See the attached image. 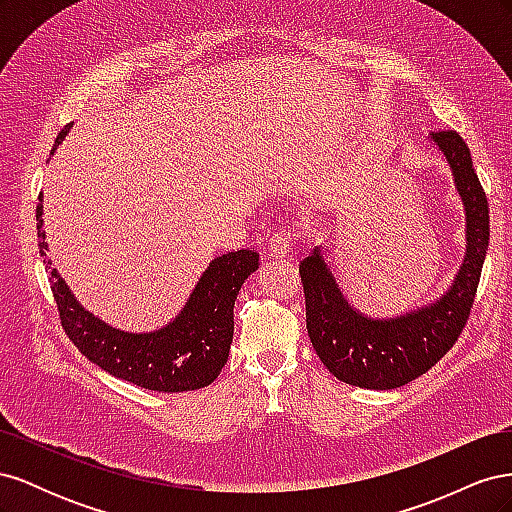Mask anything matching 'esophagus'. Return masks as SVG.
Wrapping results in <instances>:
<instances>
[{
    "mask_svg": "<svg viewBox=\"0 0 512 512\" xmlns=\"http://www.w3.org/2000/svg\"><path fill=\"white\" fill-rule=\"evenodd\" d=\"M292 245H294V235H290V232H286V230H282V232H277V235H273L271 239H269V254L271 256H286L290 250H292Z\"/></svg>",
    "mask_w": 512,
    "mask_h": 512,
    "instance_id": "obj_1",
    "label": "esophagus"
}]
</instances>
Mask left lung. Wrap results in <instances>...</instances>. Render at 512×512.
Here are the masks:
<instances>
[{
  "label": "left lung",
  "mask_w": 512,
  "mask_h": 512,
  "mask_svg": "<svg viewBox=\"0 0 512 512\" xmlns=\"http://www.w3.org/2000/svg\"><path fill=\"white\" fill-rule=\"evenodd\" d=\"M466 211V256L453 286L440 299L395 318H371L354 309L339 288L322 247L299 265L307 333L331 374L352 386L389 391L423 376L453 348L466 327L489 247V205L474 173L466 141L455 130L431 132Z\"/></svg>",
  "instance_id": "obj_1"
}]
</instances>
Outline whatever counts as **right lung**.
Listing matches in <instances>:
<instances>
[{"instance_id": "right-lung-1", "label": "right lung", "mask_w": 512, "mask_h": 512, "mask_svg": "<svg viewBox=\"0 0 512 512\" xmlns=\"http://www.w3.org/2000/svg\"><path fill=\"white\" fill-rule=\"evenodd\" d=\"M66 126L57 134L55 149L70 132ZM38 247L49 271V282L59 309L61 327L72 344L108 374L136 386L160 393H183L209 386L220 376L235 333L237 294L243 282L258 269L254 250L228 252L209 262L200 275L188 303L166 327L151 333H130L106 324L76 301L64 277L53 269L46 256V235L42 230V196L36 209Z\"/></svg>"}]
</instances>
